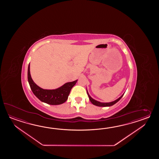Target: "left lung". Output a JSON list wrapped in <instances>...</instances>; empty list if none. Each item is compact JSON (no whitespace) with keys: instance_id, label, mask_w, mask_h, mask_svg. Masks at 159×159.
<instances>
[{"instance_id":"obj_1","label":"left lung","mask_w":159,"mask_h":159,"mask_svg":"<svg viewBox=\"0 0 159 159\" xmlns=\"http://www.w3.org/2000/svg\"><path fill=\"white\" fill-rule=\"evenodd\" d=\"M87 94H88V96H89V99H90V101L91 102V103L92 104H93L94 105H95V106H99V107H109V106H111L112 105H114L116 103H117L122 98V97L123 96V94H122L119 98H118L117 99H116L114 101L111 102H107V103H106V102H101L97 101H96V100H95L93 98H91V96L89 95V93H88V90H87Z\"/></svg>"}]
</instances>
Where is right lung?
Wrapping results in <instances>:
<instances>
[{
  "mask_svg": "<svg viewBox=\"0 0 159 159\" xmlns=\"http://www.w3.org/2000/svg\"><path fill=\"white\" fill-rule=\"evenodd\" d=\"M28 81L33 93L41 101L49 105H58L62 104L67 101L71 88L75 86L78 80L67 82L56 89H42L37 86L31 78L30 63L28 68Z\"/></svg>",
  "mask_w": 159,
  "mask_h": 159,
  "instance_id": "obj_1",
  "label": "right lung"
}]
</instances>
